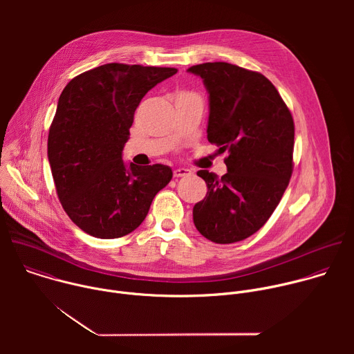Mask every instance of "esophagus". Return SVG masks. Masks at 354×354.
<instances>
[{
  "instance_id": "esophagus-1",
  "label": "esophagus",
  "mask_w": 354,
  "mask_h": 354,
  "mask_svg": "<svg viewBox=\"0 0 354 354\" xmlns=\"http://www.w3.org/2000/svg\"><path fill=\"white\" fill-rule=\"evenodd\" d=\"M192 174V171L190 169H186V168H176L175 171H174V176L175 178H183V176H187V175H190Z\"/></svg>"
}]
</instances>
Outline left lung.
<instances>
[{"instance_id": "obj_1", "label": "left lung", "mask_w": 354, "mask_h": 354, "mask_svg": "<svg viewBox=\"0 0 354 354\" xmlns=\"http://www.w3.org/2000/svg\"><path fill=\"white\" fill-rule=\"evenodd\" d=\"M209 92L207 138L228 151L227 174L201 169L206 197L193 207L197 231L216 243L261 230L292 174L294 122L274 85L261 73L230 63L192 66Z\"/></svg>"}]
</instances>
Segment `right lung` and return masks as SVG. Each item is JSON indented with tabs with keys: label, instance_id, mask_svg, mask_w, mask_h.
<instances>
[{
	"label": "right lung",
	"instance_id": "right-lung-1",
	"mask_svg": "<svg viewBox=\"0 0 354 354\" xmlns=\"http://www.w3.org/2000/svg\"><path fill=\"white\" fill-rule=\"evenodd\" d=\"M176 68L109 63L73 78L48 130L47 157L64 212L84 232L120 238L147 217L172 169L126 165L122 151L144 95Z\"/></svg>",
	"mask_w": 354,
	"mask_h": 354
}]
</instances>
